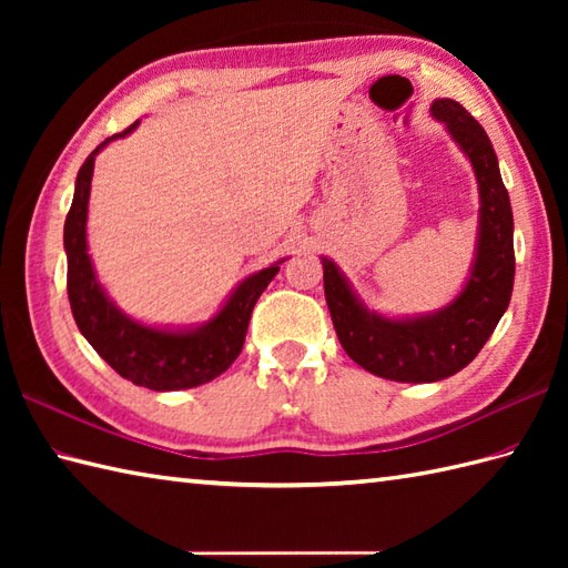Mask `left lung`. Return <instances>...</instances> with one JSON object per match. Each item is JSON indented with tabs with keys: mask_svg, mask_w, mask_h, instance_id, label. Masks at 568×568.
I'll return each mask as SVG.
<instances>
[{
	"mask_svg": "<svg viewBox=\"0 0 568 568\" xmlns=\"http://www.w3.org/2000/svg\"><path fill=\"white\" fill-rule=\"evenodd\" d=\"M432 114L449 129L478 180V248L464 291L432 315L388 320L361 305L336 263L322 258L324 297L344 352L373 376L400 383H432L466 368L508 310L515 281L513 210L493 143L454 100H434Z\"/></svg>",
	"mask_w": 568,
	"mask_h": 568,
	"instance_id": "8db88e82",
	"label": "left lung"
}]
</instances>
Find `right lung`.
I'll return each mask as SVG.
<instances>
[{"label": "right lung", "instance_id": "obj_1", "mask_svg": "<svg viewBox=\"0 0 568 568\" xmlns=\"http://www.w3.org/2000/svg\"><path fill=\"white\" fill-rule=\"evenodd\" d=\"M136 124L139 122L124 129L122 134L102 141L78 173L75 195H72L63 232L68 253V300L78 329L119 376L149 390H185L210 383L234 364L246 339L253 305L275 273L281 271L283 261L248 275L226 300V305L197 329H153L126 317L98 283L88 253L84 224H88L94 155L110 141L134 131Z\"/></svg>", "mask_w": 568, "mask_h": 568}]
</instances>
